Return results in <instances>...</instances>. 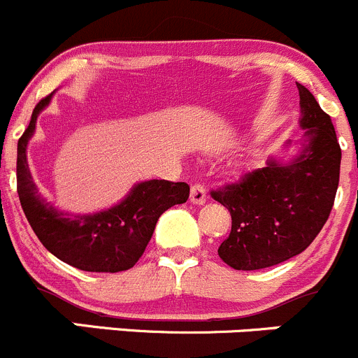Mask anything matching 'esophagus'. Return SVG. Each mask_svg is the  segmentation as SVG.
Masks as SVG:
<instances>
[{
    "mask_svg": "<svg viewBox=\"0 0 358 358\" xmlns=\"http://www.w3.org/2000/svg\"><path fill=\"white\" fill-rule=\"evenodd\" d=\"M190 203L194 204H203L206 203V189L201 183H194L190 189Z\"/></svg>",
    "mask_w": 358,
    "mask_h": 358,
    "instance_id": "obj_1",
    "label": "esophagus"
}]
</instances>
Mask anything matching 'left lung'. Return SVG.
I'll return each mask as SVG.
<instances>
[{"label":"left lung","instance_id":"1","mask_svg":"<svg viewBox=\"0 0 358 358\" xmlns=\"http://www.w3.org/2000/svg\"><path fill=\"white\" fill-rule=\"evenodd\" d=\"M308 143L290 164L275 159L211 190L232 218L218 255L238 271L276 266L304 252L327 222L339 185L341 147L332 120L297 83Z\"/></svg>","mask_w":358,"mask_h":358}]
</instances>
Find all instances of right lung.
Instances as JSON below:
<instances>
[{"mask_svg": "<svg viewBox=\"0 0 358 358\" xmlns=\"http://www.w3.org/2000/svg\"><path fill=\"white\" fill-rule=\"evenodd\" d=\"M52 94L33 110L29 126L17 143V192L27 222L41 245L69 266L91 273H119L140 260L154 234L159 217L189 199L185 182H141L117 206L96 215L64 217L45 203L27 168L26 147L33 136L36 117Z\"/></svg>", "mask_w": 358, "mask_h": 358, "instance_id": "1", "label": "right lung"}]
</instances>
